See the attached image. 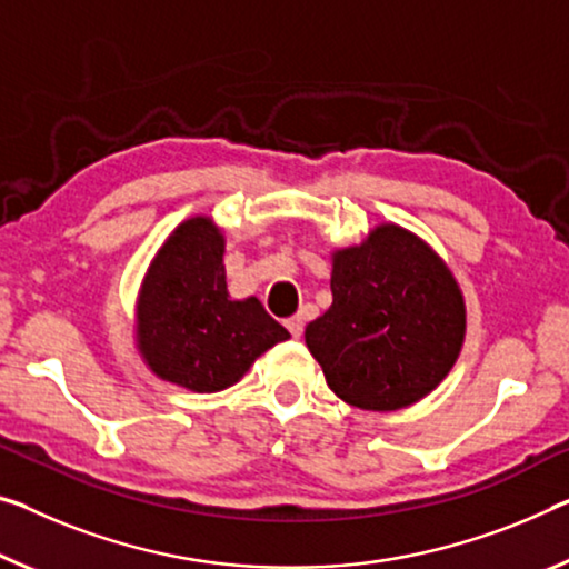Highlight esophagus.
I'll use <instances>...</instances> for the list:
<instances>
[{
	"mask_svg": "<svg viewBox=\"0 0 569 569\" xmlns=\"http://www.w3.org/2000/svg\"><path fill=\"white\" fill-rule=\"evenodd\" d=\"M287 330H290L292 338H300V336H302V330H305V320H302V315H295V318L287 320Z\"/></svg>",
	"mask_w": 569,
	"mask_h": 569,
	"instance_id": "obj_1",
	"label": "esophagus"
}]
</instances>
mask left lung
I'll return each mask as SVG.
<instances>
[{
    "instance_id": "left-lung-1",
    "label": "left lung",
    "mask_w": 569,
    "mask_h": 569,
    "mask_svg": "<svg viewBox=\"0 0 569 569\" xmlns=\"http://www.w3.org/2000/svg\"><path fill=\"white\" fill-rule=\"evenodd\" d=\"M333 305L305 328L328 387L358 409L415 405L456 366L466 302L445 261L412 231L381 223L333 251Z\"/></svg>"
}]
</instances>
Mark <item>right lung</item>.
<instances>
[{"instance_id": "1", "label": "right lung", "mask_w": 569, "mask_h": 569, "mask_svg": "<svg viewBox=\"0 0 569 569\" xmlns=\"http://www.w3.org/2000/svg\"><path fill=\"white\" fill-rule=\"evenodd\" d=\"M223 233L208 216L174 229L147 269L137 300V348L160 379L198 395L233 387L290 333L257 297L226 290Z\"/></svg>"}]
</instances>
